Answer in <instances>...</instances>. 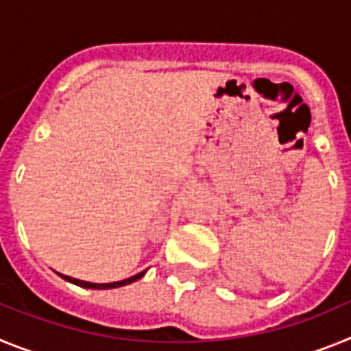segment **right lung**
I'll return each mask as SVG.
<instances>
[{"mask_svg":"<svg viewBox=\"0 0 351 351\" xmlns=\"http://www.w3.org/2000/svg\"><path fill=\"white\" fill-rule=\"evenodd\" d=\"M145 272H147V269H145V271H142V272H138V274L132 276V278H126V280H121V281H114V283H89V281H82V280H77V278H70V276L60 274V272H58V276H61V278H63L64 281H68V283L77 285V287L91 288V290H110V288L125 287V285H130V283H133V281L141 280Z\"/></svg>","mask_w":351,"mask_h":351,"instance_id":"add662e5","label":"right lung"}]
</instances>
